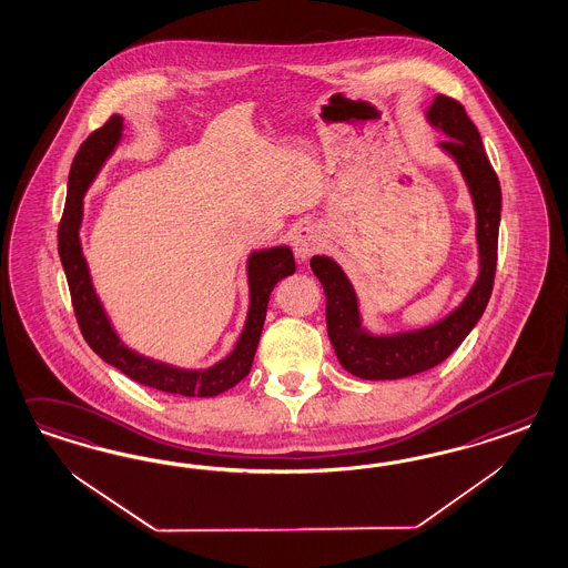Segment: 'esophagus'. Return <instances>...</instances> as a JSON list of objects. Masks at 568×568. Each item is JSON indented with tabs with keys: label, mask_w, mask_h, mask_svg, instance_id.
<instances>
[{
	"label": "esophagus",
	"mask_w": 568,
	"mask_h": 568,
	"mask_svg": "<svg viewBox=\"0 0 568 568\" xmlns=\"http://www.w3.org/2000/svg\"><path fill=\"white\" fill-rule=\"evenodd\" d=\"M323 235L321 231L308 224V226H302L295 231L293 235V252L300 260H308L312 254H316L321 247H323Z\"/></svg>",
	"instance_id": "obj_1"
}]
</instances>
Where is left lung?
<instances>
[{"label":"left lung","instance_id":"obj_1","mask_svg":"<svg viewBox=\"0 0 568 568\" xmlns=\"http://www.w3.org/2000/svg\"><path fill=\"white\" fill-rule=\"evenodd\" d=\"M427 119L449 138L442 141V148L458 162L473 195L481 273L465 302L437 325L377 337L362 328L358 300L344 271L327 256L310 260L312 273L318 276L327 295L328 339L339 364L354 377L366 381L413 377L442 364L479 323L494 290L501 210L498 174L485 154L481 135L468 119L463 103L437 95L430 103Z\"/></svg>","mask_w":568,"mask_h":568}]
</instances>
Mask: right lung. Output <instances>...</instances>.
<instances>
[{
    "mask_svg": "<svg viewBox=\"0 0 568 568\" xmlns=\"http://www.w3.org/2000/svg\"><path fill=\"white\" fill-rule=\"evenodd\" d=\"M121 135L122 116L114 114L81 143L70 166L67 206L58 226V254L69 281L70 300L77 323L89 347L103 362L116 366L126 377L138 381L141 385L176 396H219L235 387L241 378L247 377L256 356L271 292L281 278L295 273L292 250L287 245H281L271 250H260L250 256V312L240 342L231 352V356H226L224 361L210 366L206 371H183L145 358L129 349L114 333L95 295L79 241V226L83 219V195L93 176L102 169L105 158L114 152Z\"/></svg>",
    "mask_w": 568,
    "mask_h": 568,
    "instance_id": "right-lung-1",
    "label": "right lung"
}]
</instances>
